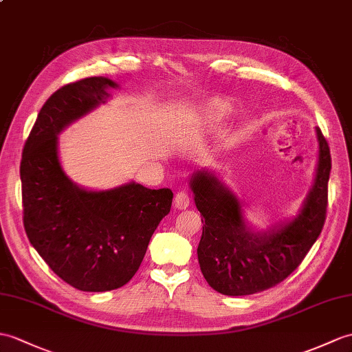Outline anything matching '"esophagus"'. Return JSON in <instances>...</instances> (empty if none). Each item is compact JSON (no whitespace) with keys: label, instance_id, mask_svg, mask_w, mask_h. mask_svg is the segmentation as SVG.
Returning a JSON list of instances; mask_svg holds the SVG:
<instances>
[{"label":"esophagus","instance_id":"obj_1","mask_svg":"<svg viewBox=\"0 0 352 352\" xmlns=\"http://www.w3.org/2000/svg\"><path fill=\"white\" fill-rule=\"evenodd\" d=\"M174 206L178 210H186L187 207L190 206V196L187 195L186 192H177L175 198H174Z\"/></svg>","mask_w":352,"mask_h":352}]
</instances>
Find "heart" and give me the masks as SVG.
Returning <instances> with one entry per match:
<instances>
[{"label": "heart", "mask_w": 352, "mask_h": 352, "mask_svg": "<svg viewBox=\"0 0 352 352\" xmlns=\"http://www.w3.org/2000/svg\"><path fill=\"white\" fill-rule=\"evenodd\" d=\"M231 108L230 104L222 102V100H211L206 103L202 108V117H201V124L206 130H213L216 126L222 122L228 113H230Z\"/></svg>", "instance_id": "1"}]
</instances>
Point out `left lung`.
Returning <instances> with one entry per match:
<instances>
[{
    "instance_id": "8db88e82",
    "label": "left lung",
    "mask_w": 352,
    "mask_h": 352,
    "mask_svg": "<svg viewBox=\"0 0 352 352\" xmlns=\"http://www.w3.org/2000/svg\"><path fill=\"white\" fill-rule=\"evenodd\" d=\"M318 165L314 184L298 214L256 231L246 222L243 204L214 170L201 169L190 177L196 208L202 216L198 246L201 272L223 296H250L287 279L320 236L327 213L331 156L316 127Z\"/></svg>"
}]
</instances>
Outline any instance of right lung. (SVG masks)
<instances>
[{"mask_svg":"<svg viewBox=\"0 0 352 352\" xmlns=\"http://www.w3.org/2000/svg\"><path fill=\"white\" fill-rule=\"evenodd\" d=\"M118 84L91 76L64 85L40 109L21 162L23 226L38 255L73 288L104 292L126 285L173 206L170 189L135 182L88 190L65 175L58 135L106 103Z\"/></svg>","mask_w":352,"mask_h":352,"instance_id":"obj_1","label":"right lung"}]
</instances>
